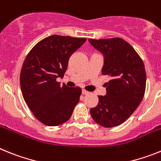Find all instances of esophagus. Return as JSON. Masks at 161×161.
Listing matches in <instances>:
<instances>
[{
  "instance_id": "1",
  "label": "esophagus",
  "mask_w": 161,
  "mask_h": 161,
  "mask_svg": "<svg viewBox=\"0 0 161 161\" xmlns=\"http://www.w3.org/2000/svg\"><path fill=\"white\" fill-rule=\"evenodd\" d=\"M89 92H88V91L85 90V89H83V90H82V94L87 95V94H89Z\"/></svg>"
}]
</instances>
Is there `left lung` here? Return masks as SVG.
Listing matches in <instances>:
<instances>
[{"label": "left lung", "instance_id": "1", "mask_svg": "<svg viewBox=\"0 0 161 161\" xmlns=\"http://www.w3.org/2000/svg\"><path fill=\"white\" fill-rule=\"evenodd\" d=\"M89 43L104 55L102 75L111 80L106 83V94L98 96L97 106L90 114L97 124L114 127L122 124L137 109L146 88V72L141 58L123 38H89Z\"/></svg>", "mask_w": 161, "mask_h": 161}]
</instances>
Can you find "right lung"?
<instances>
[{
    "label": "right lung",
    "instance_id": "add662e5",
    "mask_svg": "<svg viewBox=\"0 0 161 161\" xmlns=\"http://www.w3.org/2000/svg\"><path fill=\"white\" fill-rule=\"evenodd\" d=\"M85 41L51 35L38 42L25 57L20 74L22 96L35 117L47 126L67 122L79 102L81 89L60 85L56 79L64 77L68 59Z\"/></svg>",
    "mask_w": 161,
    "mask_h": 161
}]
</instances>
